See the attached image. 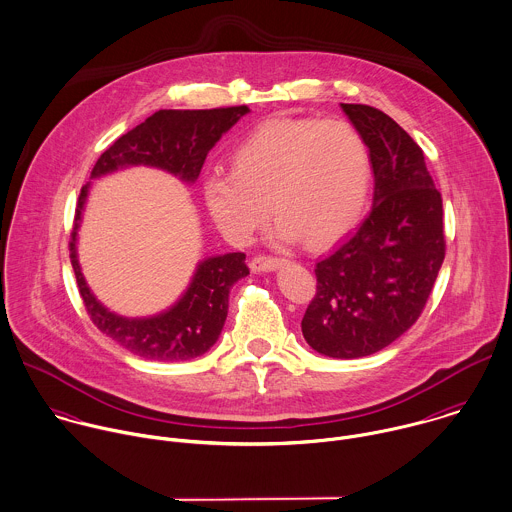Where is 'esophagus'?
Segmentation results:
<instances>
[{
  "instance_id": "esophagus-1",
  "label": "esophagus",
  "mask_w": 512,
  "mask_h": 512,
  "mask_svg": "<svg viewBox=\"0 0 512 512\" xmlns=\"http://www.w3.org/2000/svg\"><path fill=\"white\" fill-rule=\"evenodd\" d=\"M281 263H283L281 257H273V255H255L249 265H251V269H253L255 273H259V271H273V269H277Z\"/></svg>"
}]
</instances>
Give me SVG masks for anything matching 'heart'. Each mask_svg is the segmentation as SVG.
Listing matches in <instances>:
<instances>
[{"mask_svg": "<svg viewBox=\"0 0 512 512\" xmlns=\"http://www.w3.org/2000/svg\"><path fill=\"white\" fill-rule=\"evenodd\" d=\"M371 179L369 147L349 121L273 119L239 141L231 173L205 179L203 199L235 243L251 241L271 203L281 241L303 237L305 245L323 247L357 225Z\"/></svg>", "mask_w": 512, "mask_h": 512, "instance_id": "heart-1", "label": "heart"}]
</instances>
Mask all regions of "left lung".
<instances>
[{
	"instance_id": "obj_1",
	"label": "left lung",
	"mask_w": 512,
	"mask_h": 512,
	"mask_svg": "<svg viewBox=\"0 0 512 512\" xmlns=\"http://www.w3.org/2000/svg\"><path fill=\"white\" fill-rule=\"evenodd\" d=\"M363 135L373 175V207L359 229L315 265L317 293L303 321L321 355H373L421 317L445 259L443 197L423 149L387 113L341 103Z\"/></svg>"
}]
</instances>
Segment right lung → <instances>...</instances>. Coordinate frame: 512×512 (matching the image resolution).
I'll use <instances>...</instances> for the list:
<instances>
[{
  "label": "right lung",
  "mask_w": 512,
  "mask_h": 512,
  "mask_svg": "<svg viewBox=\"0 0 512 512\" xmlns=\"http://www.w3.org/2000/svg\"><path fill=\"white\" fill-rule=\"evenodd\" d=\"M247 105L215 109H159L143 123L121 135L97 159L91 177L105 175L125 165H153L193 183L211 147L245 113ZM89 183L81 187L73 229L69 235V259L83 305L93 325L129 353L151 361H189L207 353L221 335L227 319L229 289L249 267L245 253L209 257L199 267L185 295L169 311L149 319H125L109 313L89 291L81 275L75 235Z\"/></svg>",
  "instance_id": "obj_1"
}]
</instances>
